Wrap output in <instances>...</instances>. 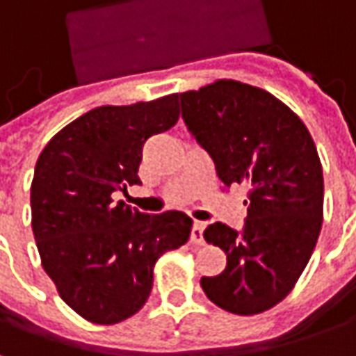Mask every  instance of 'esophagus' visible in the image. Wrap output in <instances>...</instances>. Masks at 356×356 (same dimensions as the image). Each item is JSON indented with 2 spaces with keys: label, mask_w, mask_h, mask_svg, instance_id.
Returning <instances> with one entry per match:
<instances>
[{
  "label": "esophagus",
  "mask_w": 356,
  "mask_h": 356,
  "mask_svg": "<svg viewBox=\"0 0 356 356\" xmlns=\"http://www.w3.org/2000/svg\"><path fill=\"white\" fill-rule=\"evenodd\" d=\"M202 232H204V222L195 220L193 228H191V242L193 244H202Z\"/></svg>",
  "instance_id": "obj_1"
}]
</instances>
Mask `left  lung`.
I'll list each match as a JSON object with an SVG mask.
<instances>
[{"label":"left lung","mask_w":356,"mask_h":356,"mask_svg":"<svg viewBox=\"0 0 356 356\" xmlns=\"http://www.w3.org/2000/svg\"><path fill=\"white\" fill-rule=\"evenodd\" d=\"M177 98L218 179L248 185L244 228L215 222L202 234L227 254L218 276L201 277L202 291L225 312H266L293 289L321 232L323 169L312 134L276 96L238 80Z\"/></svg>","instance_id":"left-lung-1"}]
</instances>
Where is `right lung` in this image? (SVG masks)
Returning a JSON list of instances; mask_svg holds the SVG:
<instances>
[{
  "instance_id": "right-lung-1",
  "label": "right lung",
  "mask_w": 356,
  "mask_h": 356,
  "mask_svg": "<svg viewBox=\"0 0 356 356\" xmlns=\"http://www.w3.org/2000/svg\"><path fill=\"white\" fill-rule=\"evenodd\" d=\"M177 94L131 106H100L60 129L37 159L31 227L41 264L70 309L114 325L143 307L161 254L189 240L181 211L140 213L116 193L140 185L147 138L179 120Z\"/></svg>"
}]
</instances>
